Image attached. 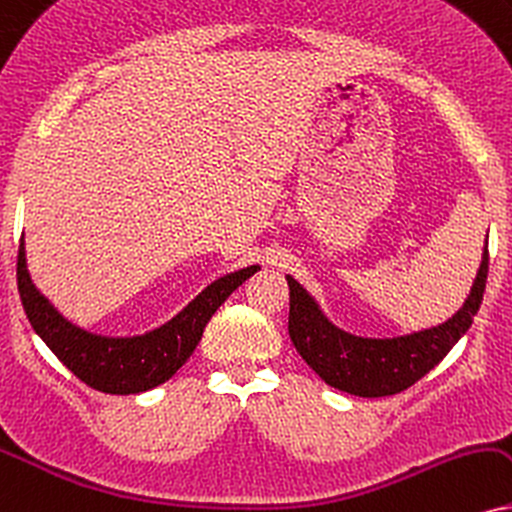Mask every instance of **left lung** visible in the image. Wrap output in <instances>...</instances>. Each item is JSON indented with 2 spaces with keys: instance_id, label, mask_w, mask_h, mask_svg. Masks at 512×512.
<instances>
[{
  "instance_id": "left-lung-1",
  "label": "left lung",
  "mask_w": 512,
  "mask_h": 512,
  "mask_svg": "<svg viewBox=\"0 0 512 512\" xmlns=\"http://www.w3.org/2000/svg\"><path fill=\"white\" fill-rule=\"evenodd\" d=\"M487 273L489 251L484 249L482 266L463 308L446 323L394 339H368L339 330L325 318L313 296L292 275H287L289 337L301 358L330 387L365 399L399 394L439 365L441 358L470 330L472 318L482 304Z\"/></svg>"
}]
</instances>
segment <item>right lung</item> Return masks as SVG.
Segmentation results:
<instances>
[{
  "mask_svg": "<svg viewBox=\"0 0 512 512\" xmlns=\"http://www.w3.org/2000/svg\"><path fill=\"white\" fill-rule=\"evenodd\" d=\"M256 270L258 266H249L218 277L173 320L137 337H102L63 318L30 280L23 239L18 246L16 277L25 315L54 356L87 387L125 396L149 391L170 380L197 349L211 315Z\"/></svg>",
  "mask_w": 512,
  "mask_h": 512,
  "instance_id": "1",
  "label": "right lung"
}]
</instances>
